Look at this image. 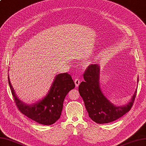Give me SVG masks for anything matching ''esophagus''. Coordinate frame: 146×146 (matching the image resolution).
Instances as JSON below:
<instances>
[{
    "mask_svg": "<svg viewBox=\"0 0 146 146\" xmlns=\"http://www.w3.org/2000/svg\"><path fill=\"white\" fill-rule=\"evenodd\" d=\"M75 85L76 87H78V85H80V80L78 78H76L75 80Z\"/></svg>",
    "mask_w": 146,
    "mask_h": 146,
    "instance_id": "1",
    "label": "esophagus"
}]
</instances>
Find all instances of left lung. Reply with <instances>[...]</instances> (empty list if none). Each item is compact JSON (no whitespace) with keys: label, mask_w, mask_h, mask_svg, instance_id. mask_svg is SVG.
Segmentation results:
<instances>
[{"label":"left lung","mask_w":146,"mask_h":146,"mask_svg":"<svg viewBox=\"0 0 146 146\" xmlns=\"http://www.w3.org/2000/svg\"><path fill=\"white\" fill-rule=\"evenodd\" d=\"M99 73L100 68L98 64L90 65L84 74V82L80 84L78 90L90 118L99 124L108 123L116 120L130 111L135 98L137 90L127 104L117 106L102 92L99 85Z\"/></svg>","instance_id":"1"}]
</instances>
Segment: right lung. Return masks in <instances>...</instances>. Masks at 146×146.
I'll return each mask as SVG.
<instances>
[{
  "label": "right lung",
  "mask_w": 146,
  "mask_h": 146,
  "mask_svg": "<svg viewBox=\"0 0 146 146\" xmlns=\"http://www.w3.org/2000/svg\"><path fill=\"white\" fill-rule=\"evenodd\" d=\"M8 81L19 110L29 118L45 125H52L59 119L65 97L75 87L70 75L68 73H60L55 76L48 92L44 98L34 104H28L17 96L9 75Z\"/></svg>",
  "instance_id": "add662e5"
}]
</instances>
